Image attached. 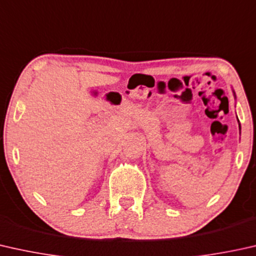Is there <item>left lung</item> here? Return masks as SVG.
<instances>
[{"label":"left lung","mask_w":256,"mask_h":256,"mask_svg":"<svg viewBox=\"0 0 256 256\" xmlns=\"http://www.w3.org/2000/svg\"><path fill=\"white\" fill-rule=\"evenodd\" d=\"M234 96H236V94H234Z\"/></svg>","instance_id":"1"}]
</instances>
